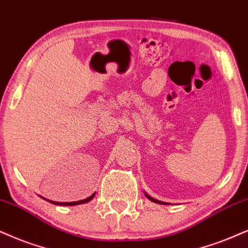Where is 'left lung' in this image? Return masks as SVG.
<instances>
[{
    "instance_id": "obj_1",
    "label": "left lung",
    "mask_w": 248,
    "mask_h": 248,
    "mask_svg": "<svg viewBox=\"0 0 248 248\" xmlns=\"http://www.w3.org/2000/svg\"><path fill=\"white\" fill-rule=\"evenodd\" d=\"M145 195H146V198H148V199H149V200H151V201H153V202H155V203H160V204H166V202H163V201L156 200V199L152 198V197H151V195H148L147 193H146V192H145Z\"/></svg>"
}]
</instances>
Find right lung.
Here are the masks:
<instances>
[{"instance_id":"add662e5","label":"right lung","mask_w":248,"mask_h":248,"mask_svg":"<svg viewBox=\"0 0 248 248\" xmlns=\"http://www.w3.org/2000/svg\"><path fill=\"white\" fill-rule=\"evenodd\" d=\"M94 197H95V192H94L93 194L91 195V197H88V198H86V199H84V200H79V201H72V202H56V201H51V200H47V199H45L44 197H41V198H44L45 200H47V201H49L50 203H54V204H57V206H76V204H82V203H87L88 201H91L92 199H93Z\"/></svg>"}]
</instances>
